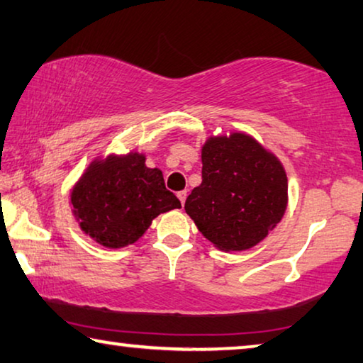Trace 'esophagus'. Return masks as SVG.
<instances>
[{"mask_svg": "<svg viewBox=\"0 0 363 363\" xmlns=\"http://www.w3.org/2000/svg\"><path fill=\"white\" fill-rule=\"evenodd\" d=\"M187 191H181V192H177V199L181 200V203L184 205V202H186V199H187Z\"/></svg>", "mask_w": 363, "mask_h": 363, "instance_id": "1", "label": "esophagus"}]
</instances>
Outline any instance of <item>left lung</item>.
I'll list each match as a JSON object with an SVG mask.
<instances>
[{
    "label": "left lung",
    "mask_w": 363,
    "mask_h": 363,
    "mask_svg": "<svg viewBox=\"0 0 363 363\" xmlns=\"http://www.w3.org/2000/svg\"><path fill=\"white\" fill-rule=\"evenodd\" d=\"M202 184L186 213L224 252L247 250L284 216L287 177L281 161L244 132L210 137L202 147Z\"/></svg>",
    "instance_id": "left-lung-1"
}]
</instances>
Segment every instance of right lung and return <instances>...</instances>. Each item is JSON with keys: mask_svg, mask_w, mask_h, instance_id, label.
<instances>
[{"mask_svg": "<svg viewBox=\"0 0 363 363\" xmlns=\"http://www.w3.org/2000/svg\"><path fill=\"white\" fill-rule=\"evenodd\" d=\"M71 205L80 229L108 249L137 242L160 213L181 208L163 172L147 168L145 155L137 152L91 161L72 189Z\"/></svg>", "mask_w": 363, "mask_h": 363, "instance_id": "obj_1", "label": "right lung"}]
</instances>
